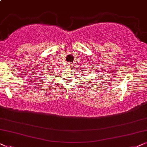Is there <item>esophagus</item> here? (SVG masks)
Here are the masks:
<instances>
[{"instance_id":"1","label":"esophagus","mask_w":147,"mask_h":147,"mask_svg":"<svg viewBox=\"0 0 147 147\" xmlns=\"http://www.w3.org/2000/svg\"><path fill=\"white\" fill-rule=\"evenodd\" d=\"M68 67L69 68H72V64L71 63H68Z\"/></svg>"}]
</instances>
